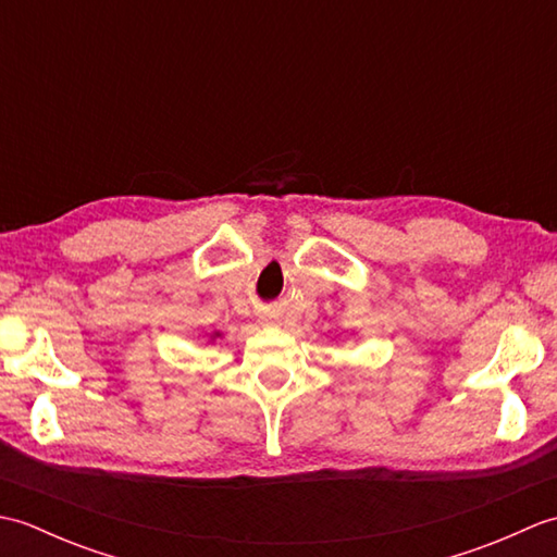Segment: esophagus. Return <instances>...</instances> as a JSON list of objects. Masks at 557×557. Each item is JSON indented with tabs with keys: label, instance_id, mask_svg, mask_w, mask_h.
Returning a JSON list of instances; mask_svg holds the SVG:
<instances>
[{
	"label": "esophagus",
	"instance_id": "1",
	"mask_svg": "<svg viewBox=\"0 0 557 557\" xmlns=\"http://www.w3.org/2000/svg\"><path fill=\"white\" fill-rule=\"evenodd\" d=\"M265 321H268V318H265Z\"/></svg>",
	"mask_w": 557,
	"mask_h": 557
}]
</instances>
